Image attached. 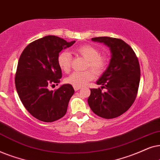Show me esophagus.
Wrapping results in <instances>:
<instances>
[{
    "label": "esophagus",
    "mask_w": 160,
    "mask_h": 160,
    "mask_svg": "<svg viewBox=\"0 0 160 160\" xmlns=\"http://www.w3.org/2000/svg\"><path fill=\"white\" fill-rule=\"evenodd\" d=\"M74 91H78V90H80V87H78V86H74Z\"/></svg>",
    "instance_id": "esophagus-1"
}]
</instances>
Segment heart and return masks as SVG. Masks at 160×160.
<instances>
[{
	"label": "heart",
	"instance_id": "heart-1",
	"mask_svg": "<svg viewBox=\"0 0 160 160\" xmlns=\"http://www.w3.org/2000/svg\"><path fill=\"white\" fill-rule=\"evenodd\" d=\"M75 52L82 55L87 60L86 68L90 67L97 74H101L107 67V58L100 55V51L91 44H84L75 49ZM57 62L60 69L64 72H69L71 69L72 56L67 51L61 52L57 58ZM94 78V73L91 70L84 72H74L65 79V82L73 86L82 87Z\"/></svg>",
	"mask_w": 160,
	"mask_h": 160
}]
</instances>
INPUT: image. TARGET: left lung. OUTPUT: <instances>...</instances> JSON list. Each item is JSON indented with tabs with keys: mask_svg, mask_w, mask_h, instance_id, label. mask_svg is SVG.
I'll return each mask as SVG.
<instances>
[{
	"mask_svg": "<svg viewBox=\"0 0 160 160\" xmlns=\"http://www.w3.org/2000/svg\"><path fill=\"white\" fill-rule=\"evenodd\" d=\"M110 48L111 58L107 69L97 81L101 88L91 89L88 99L92 111L102 118H113L131 107L138 93L140 69L138 59L128 44L116 38H92ZM106 89L102 92L101 89Z\"/></svg>",
	"mask_w": 160,
	"mask_h": 160,
	"instance_id": "8db88e82",
	"label": "left lung"
}]
</instances>
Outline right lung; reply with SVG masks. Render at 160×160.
<instances>
[{
    "instance_id": "1",
    "label": "right lung",
    "mask_w": 160,
    "mask_h": 160,
    "mask_svg": "<svg viewBox=\"0 0 160 160\" xmlns=\"http://www.w3.org/2000/svg\"><path fill=\"white\" fill-rule=\"evenodd\" d=\"M74 42L46 36L30 43L19 58L15 74L17 91L26 110L40 121L52 122L67 112L74 93L73 87L63 84L53 91L49 90V86L58 85L62 77L57 62L59 52Z\"/></svg>"
}]
</instances>
